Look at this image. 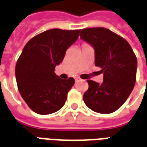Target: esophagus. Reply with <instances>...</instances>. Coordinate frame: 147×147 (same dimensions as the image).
<instances>
[{"label": "esophagus", "mask_w": 147, "mask_h": 147, "mask_svg": "<svg viewBox=\"0 0 147 147\" xmlns=\"http://www.w3.org/2000/svg\"><path fill=\"white\" fill-rule=\"evenodd\" d=\"M79 81H80V78H76V82H79Z\"/></svg>", "instance_id": "obj_1"}]
</instances>
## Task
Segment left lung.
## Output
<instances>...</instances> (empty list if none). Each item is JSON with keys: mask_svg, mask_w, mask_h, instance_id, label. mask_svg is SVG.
Wrapping results in <instances>:
<instances>
[{"mask_svg": "<svg viewBox=\"0 0 147 147\" xmlns=\"http://www.w3.org/2000/svg\"><path fill=\"white\" fill-rule=\"evenodd\" d=\"M80 38L94 49V64L103 73L101 84L87 80L83 94L86 106L96 113H113L125 102L136 80L137 59L129 43L104 27L83 29Z\"/></svg>", "mask_w": 147, "mask_h": 147, "instance_id": "left-lung-1", "label": "left lung"}]
</instances>
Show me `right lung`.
Listing matches in <instances>:
<instances>
[{
  "label": "right lung",
  "instance_id": "obj_1",
  "mask_svg": "<svg viewBox=\"0 0 147 147\" xmlns=\"http://www.w3.org/2000/svg\"><path fill=\"white\" fill-rule=\"evenodd\" d=\"M80 32L51 29L32 38L24 46L16 66V79L22 98L34 113H53L65 104L75 80L61 79L54 70Z\"/></svg>",
  "mask_w": 147,
  "mask_h": 147
}]
</instances>
